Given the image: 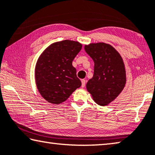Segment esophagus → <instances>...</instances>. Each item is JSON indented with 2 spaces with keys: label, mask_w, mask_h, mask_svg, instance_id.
<instances>
[{
  "label": "esophagus",
  "mask_w": 155,
  "mask_h": 155,
  "mask_svg": "<svg viewBox=\"0 0 155 155\" xmlns=\"http://www.w3.org/2000/svg\"><path fill=\"white\" fill-rule=\"evenodd\" d=\"M81 83H82V85H81L82 87H84L85 85V83H86V81H85V79H82L81 80Z\"/></svg>",
  "instance_id": "esophagus-1"
}]
</instances>
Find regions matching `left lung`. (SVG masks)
Instances as JSON below:
<instances>
[{"label": "left lung", "mask_w": 155, "mask_h": 155, "mask_svg": "<svg viewBox=\"0 0 155 155\" xmlns=\"http://www.w3.org/2000/svg\"><path fill=\"white\" fill-rule=\"evenodd\" d=\"M84 49L94 63V75L87 81L86 88L97 104L105 106L116 99L126 85L124 61L109 44L90 43Z\"/></svg>", "instance_id": "1"}]
</instances>
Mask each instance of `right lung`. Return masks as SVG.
<instances>
[{"mask_svg": "<svg viewBox=\"0 0 155 155\" xmlns=\"http://www.w3.org/2000/svg\"><path fill=\"white\" fill-rule=\"evenodd\" d=\"M81 48L78 41L65 40L51 44L39 56L35 67L36 84L47 101L61 104L81 87L72 61Z\"/></svg>", "mask_w": 155, "mask_h": 155, "instance_id": "1", "label": "right lung"}]
</instances>
